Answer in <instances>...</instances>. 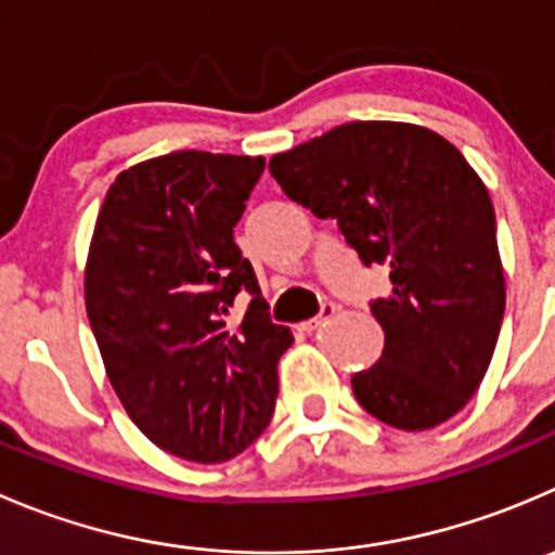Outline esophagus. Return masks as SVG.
<instances>
[{
  "label": "esophagus",
  "instance_id": "esophagus-1",
  "mask_svg": "<svg viewBox=\"0 0 555 555\" xmlns=\"http://www.w3.org/2000/svg\"><path fill=\"white\" fill-rule=\"evenodd\" d=\"M333 314H336V304H322L320 314H317V317H311V320H306V322H300V331H306V333H314V331H320V327L325 325V322L331 320Z\"/></svg>",
  "mask_w": 555,
  "mask_h": 555
}]
</instances>
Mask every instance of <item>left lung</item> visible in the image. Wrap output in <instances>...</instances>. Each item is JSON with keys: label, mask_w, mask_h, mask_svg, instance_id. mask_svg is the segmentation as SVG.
<instances>
[{"label": "left lung", "mask_w": 555, "mask_h": 555, "mask_svg": "<svg viewBox=\"0 0 555 555\" xmlns=\"http://www.w3.org/2000/svg\"><path fill=\"white\" fill-rule=\"evenodd\" d=\"M289 201L336 219L365 266H390L371 300L382 358L352 376L376 421L426 431L469 403L496 349L504 271L486 184L442 134L417 124L349 121L268 165Z\"/></svg>", "instance_id": "obj_1"}]
</instances>
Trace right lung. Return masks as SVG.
<instances>
[{"label": "right lung", "mask_w": 555, "mask_h": 555, "mask_svg": "<svg viewBox=\"0 0 555 555\" xmlns=\"http://www.w3.org/2000/svg\"><path fill=\"white\" fill-rule=\"evenodd\" d=\"M262 157L173 152L118 173L94 224L86 314L107 379L165 453L222 464L273 414L276 363L293 333L273 325L233 228ZM250 309L227 325L234 295Z\"/></svg>", "instance_id": "obj_1"}]
</instances>
